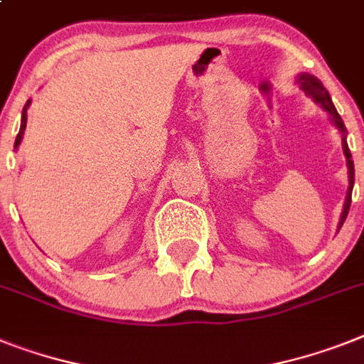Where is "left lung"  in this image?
I'll use <instances>...</instances> for the list:
<instances>
[{
    "instance_id": "8db88e82",
    "label": "left lung",
    "mask_w": 364,
    "mask_h": 364,
    "mask_svg": "<svg viewBox=\"0 0 364 364\" xmlns=\"http://www.w3.org/2000/svg\"><path fill=\"white\" fill-rule=\"evenodd\" d=\"M296 83L299 85V89H301V91L309 96V98H312V100L316 102L318 106L326 111L327 115H329V119H331L333 124L337 126V130L341 132V135H342V152H344V156H346V167H348V191H346V199H344V206H342L341 221H338V230H341V227L344 225V221H346L348 210H350L351 189H353V182H355L353 160H351V152H350V149H348V141H346V135H348L346 126H344L341 115L337 113V107L333 106L331 96H329V92H327L326 87L322 85V81L318 80V77L312 76V74L301 72V74L297 76Z\"/></svg>"
}]
</instances>
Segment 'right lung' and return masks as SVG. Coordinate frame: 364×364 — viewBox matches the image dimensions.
<instances>
[{
  "mask_svg": "<svg viewBox=\"0 0 364 364\" xmlns=\"http://www.w3.org/2000/svg\"><path fill=\"white\" fill-rule=\"evenodd\" d=\"M29 104H31V100H27V104L23 106V109H22V122H20V132H18L16 141H14V150L20 146V143H22V139H23V132H26V124H27V107H29Z\"/></svg>",
  "mask_w": 364,
  "mask_h": 364,
  "instance_id": "1",
  "label": "right lung"
}]
</instances>
